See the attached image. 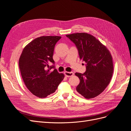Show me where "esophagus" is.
<instances>
[{"label":"esophagus","mask_w":131,"mask_h":131,"mask_svg":"<svg viewBox=\"0 0 131 131\" xmlns=\"http://www.w3.org/2000/svg\"><path fill=\"white\" fill-rule=\"evenodd\" d=\"M64 74L66 75V77H72L74 75V73L73 72H65Z\"/></svg>","instance_id":"obj_1"}]
</instances>
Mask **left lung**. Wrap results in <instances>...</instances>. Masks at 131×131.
Wrapping results in <instances>:
<instances>
[{
  "instance_id": "left-lung-1",
  "label": "left lung",
  "mask_w": 131,
  "mask_h": 131,
  "mask_svg": "<svg viewBox=\"0 0 131 131\" xmlns=\"http://www.w3.org/2000/svg\"><path fill=\"white\" fill-rule=\"evenodd\" d=\"M76 45L80 58L86 63V71L76 73L80 83L76 90L86 99L98 96L112 79L114 66L109 50L93 35L86 33L66 35Z\"/></svg>"
}]
</instances>
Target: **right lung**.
<instances>
[{
    "label": "right lung",
    "mask_w": 131,
    "mask_h": 131,
    "mask_svg": "<svg viewBox=\"0 0 131 131\" xmlns=\"http://www.w3.org/2000/svg\"><path fill=\"white\" fill-rule=\"evenodd\" d=\"M59 36L35 38L24 47L19 59V68L27 88L39 98H45L55 92L64 78L63 73L50 70L54 66L53 54Z\"/></svg>",
    "instance_id": "obj_1"
}]
</instances>
